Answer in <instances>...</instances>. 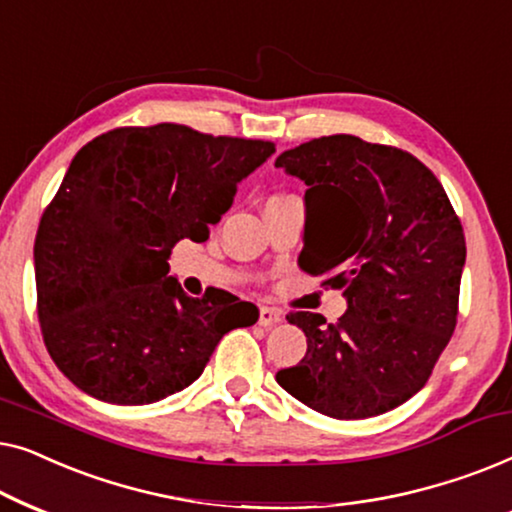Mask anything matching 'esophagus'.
Here are the masks:
<instances>
[{"label":"esophagus","instance_id":"1","mask_svg":"<svg viewBox=\"0 0 512 512\" xmlns=\"http://www.w3.org/2000/svg\"><path fill=\"white\" fill-rule=\"evenodd\" d=\"M282 319H284L282 310H277V307H268V305H263L261 307V314H258V324L265 326V328L277 326Z\"/></svg>","mask_w":512,"mask_h":512}]
</instances>
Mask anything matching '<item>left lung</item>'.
Returning a JSON list of instances; mask_svg holds the SVG:
<instances>
[{
	"mask_svg": "<svg viewBox=\"0 0 512 512\" xmlns=\"http://www.w3.org/2000/svg\"><path fill=\"white\" fill-rule=\"evenodd\" d=\"M275 167L307 186L298 265L347 296L335 324L317 312L286 317L303 328L307 352L279 370V387L335 419L394 410L429 382L457 326L459 216L436 174L396 146L319 137Z\"/></svg>",
	"mask_w": 512,
	"mask_h": 512,
	"instance_id": "left-lung-1",
	"label": "left lung"
}]
</instances>
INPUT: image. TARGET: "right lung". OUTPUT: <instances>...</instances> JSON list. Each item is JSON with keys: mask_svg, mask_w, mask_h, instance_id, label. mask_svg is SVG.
Returning <instances> with one entry per match:
<instances>
[{"mask_svg": "<svg viewBox=\"0 0 512 512\" xmlns=\"http://www.w3.org/2000/svg\"><path fill=\"white\" fill-rule=\"evenodd\" d=\"M272 153L179 123L109 130L76 153L34 240L41 335L76 387L156 403L198 380L228 331L256 324L258 307L233 293L186 296L167 258L184 237L205 242Z\"/></svg>", "mask_w": 512, "mask_h": 512, "instance_id": "add662e5", "label": "right lung"}]
</instances>
